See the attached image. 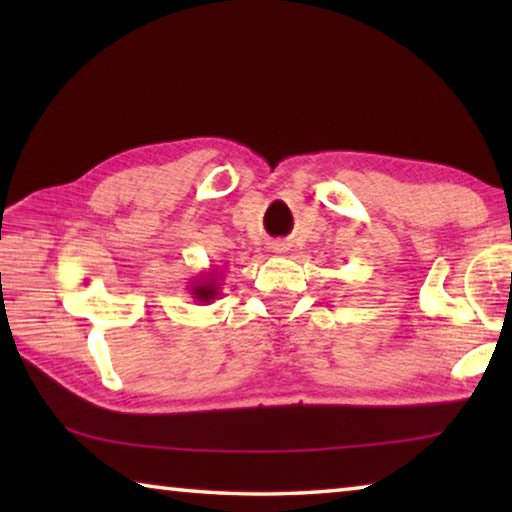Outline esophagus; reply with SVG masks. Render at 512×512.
Returning <instances> with one entry per match:
<instances>
[{
  "instance_id": "obj_1",
  "label": "esophagus",
  "mask_w": 512,
  "mask_h": 512,
  "mask_svg": "<svg viewBox=\"0 0 512 512\" xmlns=\"http://www.w3.org/2000/svg\"><path fill=\"white\" fill-rule=\"evenodd\" d=\"M273 248H275V253H287V250H289L287 244H275Z\"/></svg>"
}]
</instances>
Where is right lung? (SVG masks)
Returning a JSON list of instances; mask_svg holds the SVG:
<instances>
[{
  "label": "right lung",
  "instance_id": "1",
  "mask_svg": "<svg viewBox=\"0 0 512 512\" xmlns=\"http://www.w3.org/2000/svg\"><path fill=\"white\" fill-rule=\"evenodd\" d=\"M221 277V268H210V271L194 277V280L189 282V293H192V298L196 302H201V305H210L212 300L221 296Z\"/></svg>",
  "mask_w": 512,
  "mask_h": 512
}]
</instances>
